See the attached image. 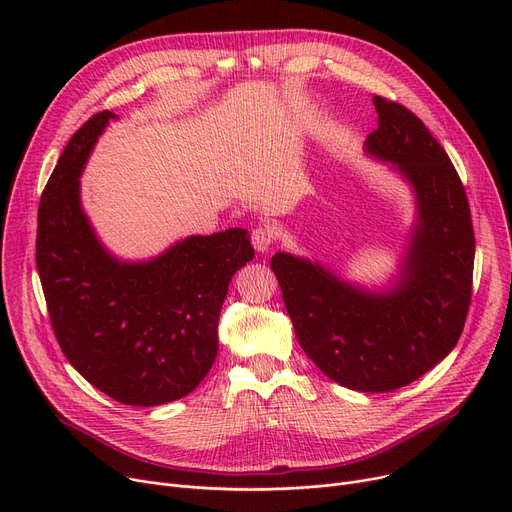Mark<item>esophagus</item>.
Instances as JSON below:
<instances>
[{"label":"esophagus","mask_w":512,"mask_h":512,"mask_svg":"<svg viewBox=\"0 0 512 512\" xmlns=\"http://www.w3.org/2000/svg\"><path fill=\"white\" fill-rule=\"evenodd\" d=\"M251 240H253V247H255L257 253H267V251H270V247L274 245L276 234L270 226H259V228L253 230Z\"/></svg>","instance_id":"34e87169"}]
</instances>
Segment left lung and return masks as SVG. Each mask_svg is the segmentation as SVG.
Returning <instances> with one entry per match:
<instances>
[{"label":"left lung","instance_id":"1","mask_svg":"<svg viewBox=\"0 0 512 512\" xmlns=\"http://www.w3.org/2000/svg\"><path fill=\"white\" fill-rule=\"evenodd\" d=\"M378 128L365 153L405 180L415 224L394 282L369 290L324 263L276 253L294 334L336 384L390 392L434 369L456 346L471 303L475 236L463 182L425 124L400 103L373 97Z\"/></svg>","mask_w":512,"mask_h":512}]
</instances>
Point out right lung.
<instances>
[{
	"label": "right lung",
	"instance_id": "obj_1",
	"mask_svg": "<svg viewBox=\"0 0 512 512\" xmlns=\"http://www.w3.org/2000/svg\"><path fill=\"white\" fill-rule=\"evenodd\" d=\"M116 118L99 112L80 126L49 176L37 270L70 365L122 405L157 407L193 392L209 373L228 284L255 251L242 228L186 236L147 261L107 251L80 203V174Z\"/></svg>",
	"mask_w": 512,
	"mask_h": 512
}]
</instances>
